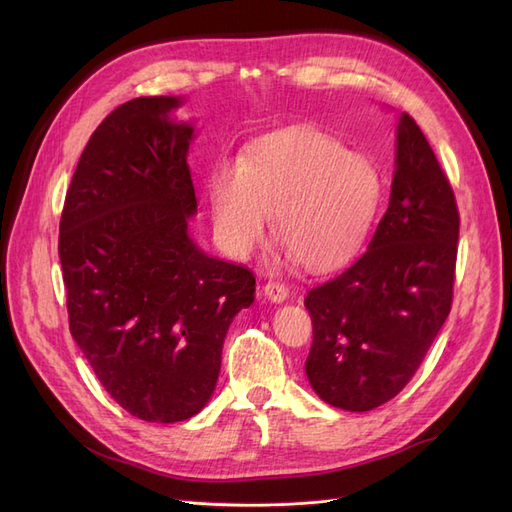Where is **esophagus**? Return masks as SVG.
I'll list each match as a JSON object with an SVG mask.
<instances>
[{
	"label": "esophagus",
	"instance_id": "1",
	"mask_svg": "<svg viewBox=\"0 0 512 512\" xmlns=\"http://www.w3.org/2000/svg\"><path fill=\"white\" fill-rule=\"evenodd\" d=\"M265 297L273 303H282L288 299V286L286 284H280V282H269L265 284Z\"/></svg>",
	"mask_w": 512,
	"mask_h": 512
}]
</instances>
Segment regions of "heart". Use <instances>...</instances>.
<instances>
[{
	"label": "heart",
	"mask_w": 512,
	"mask_h": 512,
	"mask_svg": "<svg viewBox=\"0 0 512 512\" xmlns=\"http://www.w3.org/2000/svg\"><path fill=\"white\" fill-rule=\"evenodd\" d=\"M380 198L378 166L314 128L260 136L239 164L222 162L209 179L213 230L228 252H254L275 211L277 241L309 271L337 267L359 250Z\"/></svg>",
	"instance_id": "1"
}]
</instances>
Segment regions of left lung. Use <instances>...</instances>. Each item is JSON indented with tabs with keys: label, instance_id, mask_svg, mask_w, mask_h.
<instances>
[{
	"label": "left lung",
	"instance_id": "1",
	"mask_svg": "<svg viewBox=\"0 0 512 512\" xmlns=\"http://www.w3.org/2000/svg\"><path fill=\"white\" fill-rule=\"evenodd\" d=\"M459 211L416 121L397 126L389 209L367 250L307 292L314 342L305 374L327 404L367 412L416 374L451 312Z\"/></svg>",
	"mask_w": 512,
	"mask_h": 512
}]
</instances>
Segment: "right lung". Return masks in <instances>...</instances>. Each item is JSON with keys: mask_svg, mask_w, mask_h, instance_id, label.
I'll return each instance as SVG.
<instances>
[{"mask_svg": "<svg viewBox=\"0 0 512 512\" xmlns=\"http://www.w3.org/2000/svg\"><path fill=\"white\" fill-rule=\"evenodd\" d=\"M179 104L117 106L83 149L59 222L70 333L106 393L147 423L205 408L230 322L256 292L250 269L188 235L194 128L170 119Z\"/></svg>", "mask_w": 512, "mask_h": 512, "instance_id": "add662e5", "label": "right lung"}]
</instances>
